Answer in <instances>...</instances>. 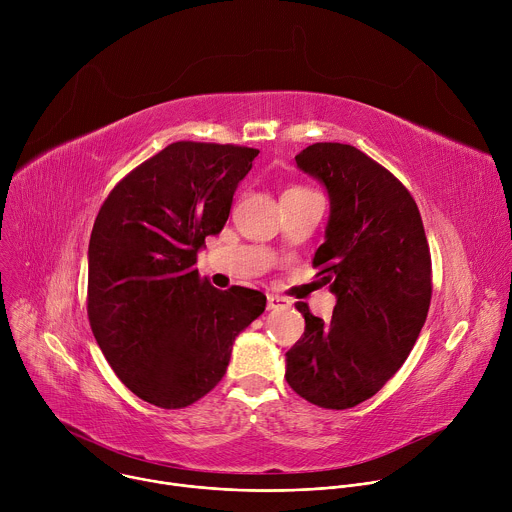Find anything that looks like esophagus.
Segmentation results:
<instances>
[{
	"label": "esophagus",
	"mask_w": 512,
	"mask_h": 512,
	"mask_svg": "<svg viewBox=\"0 0 512 512\" xmlns=\"http://www.w3.org/2000/svg\"><path fill=\"white\" fill-rule=\"evenodd\" d=\"M277 308H289V302L279 296H267V310H277Z\"/></svg>",
	"instance_id": "obj_1"
}]
</instances>
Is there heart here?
Returning <instances> with one entry per match:
<instances>
[{"instance_id": "b5f03b06", "label": "heart", "mask_w": 512, "mask_h": 512, "mask_svg": "<svg viewBox=\"0 0 512 512\" xmlns=\"http://www.w3.org/2000/svg\"><path fill=\"white\" fill-rule=\"evenodd\" d=\"M294 190H306V188H289V190H285V192H294Z\"/></svg>"}]
</instances>
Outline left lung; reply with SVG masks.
<instances>
[{"label":"left lung","instance_id":"obj_1","mask_svg":"<svg viewBox=\"0 0 512 512\" xmlns=\"http://www.w3.org/2000/svg\"><path fill=\"white\" fill-rule=\"evenodd\" d=\"M296 164L330 198L314 265L336 306L324 322L296 304L306 330L285 352V379L318 407L348 409L399 371L425 324L429 245L407 188L367 154L346 143H314Z\"/></svg>","mask_w":512,"mask_h":512}]
</instances>
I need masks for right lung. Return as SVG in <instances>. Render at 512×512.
<instances>
[{"mask_svg": "<svg viewBox=\"0 0 512 512\" xmlns=\"http://www.w3.org/2000/svg\"><path fill=\"white\" fill-rule=\"evenodd\" d=\"M259 150L176 141L129 172L103 202L89 243V322L121 383L164 409L188 407L223 379L235 338L267 298L200 279L198 251L223 231Z\"/></svg>", "mask_w": 512, "mask_h": 512, "instance_id": "add662e5", "label": "right lung"}]
</instances>
